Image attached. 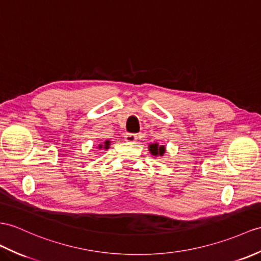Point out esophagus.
I'll return each mask as SVG.
<instances>
[{
	"mask_svg": "<svg viewBox=\"0 0 261 261\" xmlns=\"http://www.w3.org/2000/svg\"><path fill=\"white\" fill-rule=\"evenodd\" d=\"M124 140L126 142H136L138 140V135H136V133H125Z\"/></svg>",
	"mask_w": 261,
	"mask_h": 261,
	"instance_id": "1",
	"label": "esophagus"
}]
</instances>
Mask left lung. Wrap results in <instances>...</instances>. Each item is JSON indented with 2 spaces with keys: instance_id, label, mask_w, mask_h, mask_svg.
Masks as SVG:
<instances>
[{
  "instance_id": "8db88e82",
  "label": "left lung",
  "mask_w": 261,
  "mask_h": 261,
  "mask_svg": "<svg viewBox=\"0 0 261 261\" xmlns=\"http://www.w3.org/2000/svg\"><path fill=\"white\" fill-rule=\"evenodd\" d=\"M149 150L151 151V153H152L153 155H156V154L162 155L163 153H165L166 148L163 147V145H160V147H159L158 143H154V144H150Z\"/></svg>"
}]
</instances>
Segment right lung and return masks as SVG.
<instances>
[{
  "label": "right lung",
  "instance_id": "right-lung-1",
  "mask_svg": "<svg viewBox=\"0 0 261 261\" xmlns=\"http://www.w3.org/2000/svg\"><path fill=\"white\" fill-rule=\"evenodd\" d=\"M109 144H110V142H109V141H106V143H105V148H106V149H108V148H109ZM99 148H102V144L100 145Z\"/></svg>",
  "mask_w": 261,
  "mask_h": 261
}]
</instances>
